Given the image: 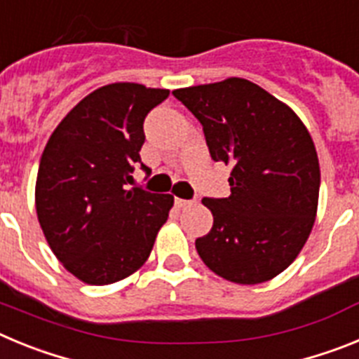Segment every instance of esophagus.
<instances>
[{
    "instance_id": "obj_1",
    "label": "esophagus",
    "mask_w": 359,
    "mask_h": 359,
    "mask_svg": "<svg viewBox=\"0 0 359 359\" xmlns=\"http://www.w3.org/2000/svg\"><path fill=\"white\" fill-rule=\"evenodd\" d=\"M176 207L177 208H187V207H190V205H192V201H187V199H182V198H176Z\"/></svg>"
}]
</instances>
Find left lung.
<instances>
[{
	"instance_id": "8db88e82",
	"label": "left lung",
	"mask_w": 359,
	"mask_h": 359,
	"mask_svg": "<svg viewBox=\"0 0 359 359\" xmlns=\"http://www.w3.org/2000/svg\"><path fill=\"white\" fill-rule=\"evenodd\" d=\"M201 122L214 161L230 165L231 194L205 198L214 224L196 239L201 261L243 286L282 273L302 252L318 210L320 163L287 104L246 79L174 90Z\"/></svg>"
}]
</instances>
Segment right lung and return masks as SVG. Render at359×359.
<instances>
[{"instance_id": "obj_1", "label": "right lung", "mask_w": 359, "mask_h": 359, "mask_svg": "<svg viewBox=\"0 0 359 359\" xmlns=\"http://www.w3.org/2000/svg\"><path fill=\"white\" fill-rule=\"evenodd\" d=\"M167 97L169 90L136 82L102 86L46 142L37 219L53 255L84 284L107 286L140 269L169 217L174 196L128 189L142 163L145 116Z\"/></svg>"}]
</instances>
